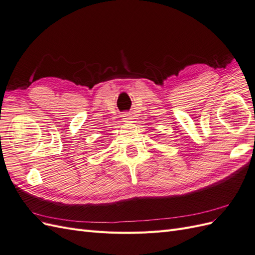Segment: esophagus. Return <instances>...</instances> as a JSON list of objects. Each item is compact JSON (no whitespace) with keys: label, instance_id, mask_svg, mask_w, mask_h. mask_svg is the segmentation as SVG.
<instances>
[{"label":"esophagus","instance_id":"1","mask_svg":"<svg viewBox=\"0 0 255 255\" xmlns=\"http://www.w3.org/2000/svg\"><path fill=\"white\" fill-rule=\"evenodd\" d=\"M122 117H123V120H125V121H128V120L130 119V117H129V115H128V114H123V115H122Z\"/></svg>","mask_w":255,"mask_h":255}]
</instances>
